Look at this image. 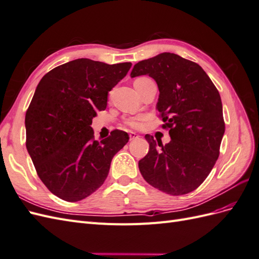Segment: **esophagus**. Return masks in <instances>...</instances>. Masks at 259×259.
I'll list each match as a JSON object with an SVG mask.
<instances>
[{"mask_svg":"<svg viewBox=\"0 0 259 259\" xmlns=\"http://www.w3.org/2000/svg\"><path fill=\"white\" fill-rule=\"evenodd\" d=\"M139 136L136 134V133H130V138H131V140H134V139H137Z\"/></svg>","mask_w":259,"mask_h":259,"instance_id":"esophagus-1","label":"esophagus"}]
</instances>
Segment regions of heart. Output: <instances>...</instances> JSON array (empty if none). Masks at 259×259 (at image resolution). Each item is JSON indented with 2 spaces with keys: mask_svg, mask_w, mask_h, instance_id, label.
<instances>
[{
  "mask_svg": "<svg viewBox=\"0 0 259 259\" xmlns=\"http://www.w3.org/2000/svg\"><path fill=\"white\" fill-rule=\"evenodd\" d=\"M140 79H145V77H140ZM145 122V117L142 115H138V116H130L125 119L124 123L127 125V126L132 127V128H140L143 127Z\"/></svg>",
  "mask_w": 259,
  "mask_h": 259,
  "instance_id": "1",
  "label": "heart"
}]
</instances>
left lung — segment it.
Segmentation results:
<instances>
[{"label": "left lung", "instance_id": "8db88e82", "mask_svg": "<svg viewBox=\"0 0 259 259\" xmlns=\"http://www.w3.org/2000/svg\"><path fill=\"white\" fill-rule=\"evenodd\" d=\"M148 74L160 91L156 108L168 130L164 146L146 135L149 151L138 162L146 182L171 195L189 193L204 182L219 156L225 133L221 95L198 64L173 53L139 61L131 76Z\"/></svg>", "mask_w": 259, "mask_h": 259}]
</instances>
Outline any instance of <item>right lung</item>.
I'll return each instance as SVG.
<instances>
[{
	"label": "right lung",
	"mask_w": 259,
	"mask_h": 259,
	"mask_svg": "<svg viewBox=\"0 0 259 259\" xmlns=\"http://www.w3.org/2000/svg\"><path fill=\"white\" fill-rule=\"evenodd\" d=\"M131 67L80 58L54 68L36 86L26 112V147L37 176L56 197L76 202L95 192L113 155L127 144V133L119 130L99 143L91 125Z\"/></svg>",
	"instance_id": "obj_1"
}]
</instances>
